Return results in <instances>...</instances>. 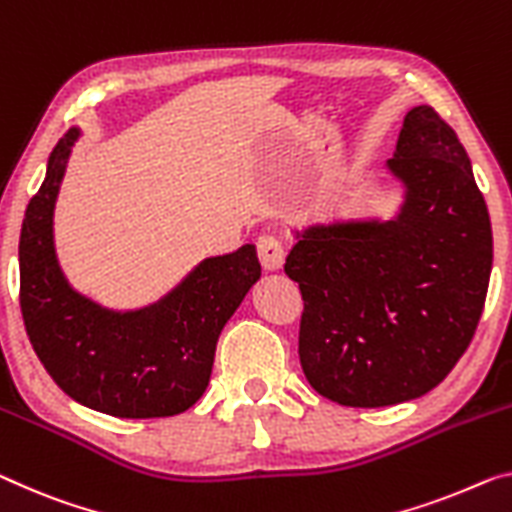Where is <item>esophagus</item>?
<instances>
[{
    "instance_id": "obj_1",
    "label": "esophagus",
    "mask_w": 512,
    "mask_h": 512,
    "mask_svg": "<svg viewBox=\"0 0 512 512\" xmlns=\"http://www.w3.org/2000/svg\"><path fill=\"white\" fill-rule=\"evenodd\" d=\"M258 258H261L267 272H277L283 267V261H286V251H283V245L274 235H263L258 240Z\"/></svg>"
}]
</instances>
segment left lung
I'll return each instance as SVG.
<instances>
[{"instance_id":"left-lung-1","label":"left lung","mask_w":512,"mask_h":512,"mask_svg":"<svg viewBox=\"0 0 512 512\" xmlns=\"http://www.w3.org/2000/svg\"><path fill=\"white\" fill-rule=\"evenodd\" d=\"M393 215H334L295 231L300 361L320 396L384 407L435 389L467 350L492 272V226L469 155L430 105L405 114L387 160Z\"/></svg>"}]
</instances>
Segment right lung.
Listing matches in <instances>:
<instances>
[{
    "mask_svg": "<svg viewBox=\"0 0 512 512\" xmlns=\"http://www.w3.org/2000/svg\"><path fill=\"white\" fill-rule=\"evenodd\" d=\"M80 128L47 160L20 231V309L45 371L77 403L119 419L174 416L203 396L217 338L261 279L256 245L196 263L139 309H109L70 286L54 247V208Z\"/></svg>",
    "mask_w": 512,
    "mask_h": 512,
    "instance_id": "add662e5",
    "label": "right lung"
}]
</instances>
